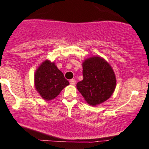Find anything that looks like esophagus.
Wrapping results in <instances>:
<instances>
[{"mask_svg":"<svg viewBox=\"0 0 149 149\" xmlns=\"http://www.w3.org/2000/svg\"><path fill=\"white\" fill-rule=\"evenodd\" d=\"M70 84H72V85H75L76 83V81L74 79H73L70 80Z\"/></svg>","mask_w":149,"mask_h":149,"instance_id":"1","label":"esophagus"}]
</instances>
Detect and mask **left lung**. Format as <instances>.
Returning <instances> with one entry per match:
<instances>
[{"label":"left lung","instance_id":"obj_1","mask_svg":"<svg viewBox=\"0 0 149 149\" xmlns=\"http://www.w3.org/2000/svg\"><path fill=\"white\" fill-rule=\"evenodd\" d=\"M83 79L76 84L84 100L91 105L106 101L116 88V77L113 69L101 57H92L82 64Z\"/></svg>","mask_w":149,"mask_h":149}]
</instances>
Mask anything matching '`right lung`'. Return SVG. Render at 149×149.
<instances>
[{
	"mask_svg": "<svg viewBox=\"0 0 149 149\" xmlns=\"http://www.w3.org/2000/svg\"><path fill=\"white\" fill-rule=\"evenodd\" d=\"M69 81L53 62L48 60L42 63L35 73V86L41 97L51 100L60 93Z\"/></svg>",
	"mask_w": 149,
	"mask_h": 149,
	"instance_id": "obj_1",
	"label": "right lung"
}]
</instances>
